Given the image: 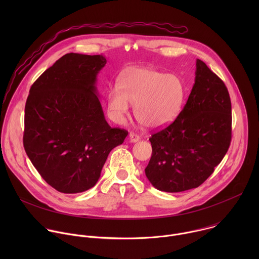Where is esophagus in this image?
I'll return each mask as SVG.
<instances>
[{"mask_svg":"<svg viewBox=\"0 0 259 259\" xmlns=\"http://www.w3.org/2000/svg\"><path fill=\"white\" fill-rule=\"evenodd\" d=\"M139 139H140V137H139L137 134H135V133H133V132H131V133L129 134V140H130V142H137Z\"/></svg>","mask_w":259,"mask_h":259,"instance_id":"1","label":"esophagus"}]
</instances>
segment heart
I'll list each match as a JSON object with an SVG mask.
<instances>
[{
	"mask_svg": "<svg viewBox=\"0 0 259 259\" xmlns=\"http://www.w3.org/2000/svg\"><path fill=\"white\" fill-rule=\"evenodd\" d=\"M186 87L173 73H164L152 67L128 70L107 93L108 114L114 121L122 122L134 105V116L145 128L160 129L172 123L182 108Z\"/></svg>",
	"mask_w": 259,
	"mask_h": 259,
	"instance_id": "b5f03b06",
	"label": "heart"
}]
</instances>
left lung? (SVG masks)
Returning <instances> with one entry per match:
<instances>
[{
	"label": "left lung",
	"instance_id": "obj_1",
	"mask_svg": "<svg viewBox=\"0 0 259 259\" xmlns=\"http://www.w3.org/2000/svg\"><path fill=\"white\" fill-rule=\"evenodd\" d=\"M195 84L177 118L150 138L153 154L145 175L162 192L200 187L226 156L232 140L228 88L200 59Z\"/></svg>",
	"mask_w": 259,
	"mask_h": 259
}]
</instances>
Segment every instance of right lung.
Instances as JSON below:
<instances>
[{
    "label": "right lung",
    "mask_w": 259,
    "mask_h": 259,
    "mask_svg": "<svg viewBox=\"0 0 259 259\" xmlns=\"http://www.w3.org/2000/svg\"><path fill=\"white\" fill-rule=\"evenodd\" d=\"M102 55L67 53L31 85L24 109L23 146L30 162L56 191L93 188L108 154L128 131L104 119L95 86Z\"/></svg>",
    "instance_id": "1"
}]
</instances>
